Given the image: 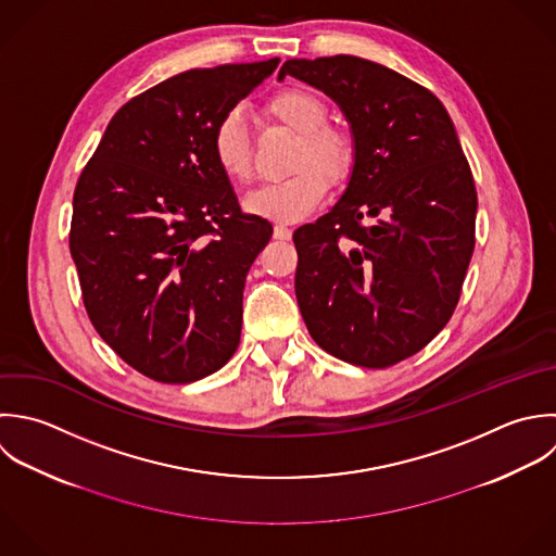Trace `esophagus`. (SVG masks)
<instances>
[{
    "instance_id": "obj_1",
    "label": "esophagus",
    "mask_w": 556,
    "mask_h": 556,
    "mask_svg": "<svg viewBox=\"0 0 556 556\" xmlns=\"http://www.w3.org/2000/svg\"><path fill=\"white\" fill-rule=\"evenodd\" d=\"M275 238H279V240H290L292 238V229L288 227V225H275Z\"/></svg>"
}]
</instances>
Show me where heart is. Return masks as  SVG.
Here are the masks:
<instances>
[{
  "mask_svg": "<svg viewBox=\"0 0 556 556\" xmlns=\"http://www.w3.org/2000/svg\"><path fill=\"white\" fill-rule=\"evenodd\" d=\"M266 114L299 134L292 153L290 175L283 181L266 184L247 194L244 207L251 214L294 223L314 212L325 194L327 181L342 184L355 166V140L329 121L327 103L307 88H283L266 101ZM212 155L218 168L236 184L253 175L249 125L240 110L227 112L212 131Z\"/></svg>",
  "mask_w": 556,
  "mask_h": 556,
  "instance_id": "heart-1",
  "label": "heart"
}]
</instances>
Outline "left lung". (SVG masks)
Wrapping results in <instances>:
<instances>
[{
    "label": "left lung",
    "instance_id": "obj_1",
    "mask_svg": "<svg viewBox=\"0 0 556 556\" xmlns=\"http://www.w3.org/2000/svg\"><path fill=\"white\" fill-rule=\"evenodd\" d=\"M351 123L355 166L333 210L294 231V290L314 342L362 368L422 351L451 320L475 251L477 188L442 101L357 58L288 60Z\"/></svg>",
    "mask_w": 556,
    "mask_h": 556
}]
</instances>
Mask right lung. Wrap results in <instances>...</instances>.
Instances as JSON below:
<instances>
[{"label": "right lung", "mask_w": 556, "mask_h": 556, "mask_svg": "<svg viewBox=\"0 0 556 556\" xmlns=\"http://www.w3.org/2000/svg\"><path fill=\"white\" fill-rule=\"evenodd\" d=\"M279 58L190 68L129 99L73 192L68 249L103 342L160 383L220 370L273 225L244 214L212 155L216 123Z\"/></svg>", "instance_id": "right-lung-1"}]
</instances>
